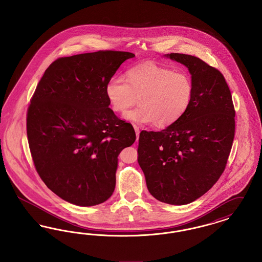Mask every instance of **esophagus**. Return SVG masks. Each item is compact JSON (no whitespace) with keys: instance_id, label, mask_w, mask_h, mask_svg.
Returning <instances> with one entry per match:
<instances>
[{"instance_id":"34e87169","label":"esophagus","mask_w":262,"mask_h":262,"mask_svg":"<svg viewBox=\"0 0 262 262\" xmlns=\"http://www.w3.org/2000/svg\"><path fill=\"white\" fill-rule=\"evenodd\" d=\"M134 128L136 130V135H137V142L138 141V138H139V127L137 125H134Z\"/></svg>"}]
</instances>
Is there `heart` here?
<instances>
[{
	"label": "heart",
	"mask_w": 262,
	"mask_h": 262,
	"mask_svg": "<svg viewBox=\"0 0 262 262\" xmlns=\"http://www.w3.org/2000/svg\"><path fill=\"white\" fill-rule=\"evenodd\" d=\"M126 80L111 77L105 93L115 112H125L139 101V107L124 114L125 120L138 125L166 126L178 121L193 97L191 76L154 62H144L127 70Z\"/></svg>",
	"instance_id": "1"
}]
</instances>
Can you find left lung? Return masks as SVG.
<instances>
[{
    "instance_id": "left-lung-1",
    "label": "left lung",
    "mask_w": 262,
    "mask_h": 262,
    "mask_svg": "<svg viewBox=\"0 0 262 262\" xmlns=\"http://www.w3.org/2000/svg\"><path fill=\"white\" fill-rule=\"evenodd\" d=\"M165 57L187 67L193 97L172 125L140 133L137 161L156 200L185 205L207 192L223 173L235 136V110L218 70L190 55Z\"/></svg>"
}]
</instances>
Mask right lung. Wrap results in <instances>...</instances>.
<instances>
[{"label":"right lung","instance_id":"add662e5","mask_svg":"<svg viewBox=\"0 0 262 262\" xmlns=\"http://www.w3.org/2000/svg\"><path fill=\"white\" fill-rule=\"evenodd\" d=\"M135 54L98 51L64 57L45 71L28 107L29 148L38 174L59 198L78 206L108 200L118 156L136 140L133 125L109 108L105 88Z\"/></svg>","mask_w":262,"mask_h":262}]
</instances>
